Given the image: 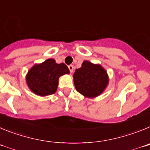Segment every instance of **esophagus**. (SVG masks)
I'll list each match as a JSON object with an SVG mask.
<instances>
[{
  "label": "esophagus",
  "mask_w": 150,
  "mask_h": 150,
  "mask_svg": "<svg viewBox=\"0 0 150 150\" xmlns=\"http://www.w3.org/2000/svg\"><path fill=\"white\" fill-rule=\"evenodd\" d=\"M68 68H69V72H71V73H72V72H73V70H74L73 66H72V65L68 66Z\"/></svg>",
  "instance_id": "obj_1"
}]
</instances>
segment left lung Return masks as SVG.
Listing matches in <instances>:
<instances>
[{
	"label": "left lung",
	"mask_w": 150,
	"mask_h": 150,
	"mask_svg": "<svg viewBox=\"0 0 150 150\" xmlns=\"http://www.w3.org/2000/svg\"><path fill=\"white\" fill-rule=\"evenodd\" d=\"M73 78L77 91L90 98L100 95L108 83L106 71L89 61H83L82 67L75 70Z\"/></svg>",
	"instance_id": "left-lung-1"
}]
</instances>
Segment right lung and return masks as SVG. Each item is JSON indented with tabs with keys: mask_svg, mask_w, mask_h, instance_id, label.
<instances>
[{
	"mask_svg": "<svg viewBox=\"0 0 150 150\" xmlns=\"http://www.w3.org/2000/svg\"><path fill=\"white\" fill-rule=\"evenodd\" d=\"M69 73V70L66 64H57L54 59H48L30 69L26 77L27 83L36 95H52L57 88L59 77Z\"/></svg>",
	"mask_w": 150,
	"mask_h": 150,
	"instance_id": "1",
	"label": "right lung"
}]
</instances>
